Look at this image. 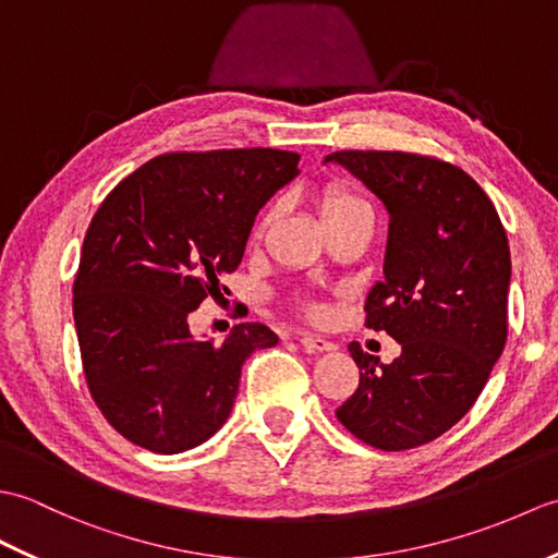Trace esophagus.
Segmentation results:
<instances>
[{
    "instance_id": "1",
    "label": "esophagus",
    "mask_w": 558,
    "mask_h": 558,
    "mask_svg": "<svg viewBox=\"0 0 558 558\" xmlns=\"http://www.w3.org/2000/svg\"><path fill=\"white\" fill-rule=\"evenodd\" d=\"M300 342H302V348L310 350V352H330V350H336V342H330V340H326L322 336H312V333H302Z\"/></svg>"
}]
</instances>
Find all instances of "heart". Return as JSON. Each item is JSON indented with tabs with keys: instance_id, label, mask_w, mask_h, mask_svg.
I'll return each instance as SVG.
<instances>
[{
	"instance_id": "obj_1",
	"label": "heart",
	"mask_w": 558,
	"mask_h": 558,
	"mask_svg": "<svg viewBox=\"0 0 558 558\" xmlns=\"http://www.w3.org/2000/svg\"><path fill=\"white\" fill-rule=\"evenodd\" d=\"M362 210L364 213H372L369 204H366L364 198H360L357 194L350 192V189H345V186L333 184V186H328L326 192H324V201H322V216H324V220H333V218H340V216H348V213H362ZM272 218H276V208H270V210L264 213V218L258 220L254 234L256 236L264 234L266 228H268V222ZM302 306H304V312L316 314V304L314 302H304Z\"/></svg>"
}]
</instances>
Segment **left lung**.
<instances>
[{
    "mask_svg": "<svg viewBox=\"0 0 558 558\" xmlns=\"http://www.w3.org/2000/svg\"><path fill=\"white\" fill-rule=\"evenodd\" d=\"M362 180L390 216L384 280L366 326L400 342L378 364L350 342L360 386L336 410L360 441L408 450L448 432L480 398L508 336L511 248L492 198L456 165L402 150L326 156Z\"/></svg>",
    "mask_w": 558,
    "mask_h": 558,
    "instance_id": "1",
    "label": "left lung"
}]
</instances>
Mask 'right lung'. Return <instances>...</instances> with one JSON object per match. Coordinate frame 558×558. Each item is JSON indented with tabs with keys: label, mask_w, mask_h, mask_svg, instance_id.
<instances>
[{
	"label": "right lung",
	"mask_w": 558,
	"mask_h": 558,
	"mask_svg": "<svg viewBox=\"0 0 558 558\" xmlns=\"http://www.w3.org/2000/svg\"><path fill=\"white\" fill-rule=\"evenodd\" d=\"M298 162L278 148L165 153L93 216L74 280L81 362L105 420L132 444L172 456L208 441L248 354L278 345L264 324H236L220 345L196 340L186 318L242 264L256 213Z\"/></svg>",
	"instance_id": "add662e5"
}]
</instances>
